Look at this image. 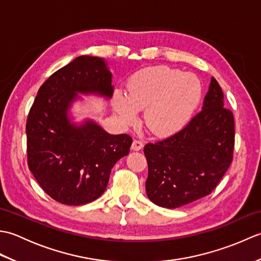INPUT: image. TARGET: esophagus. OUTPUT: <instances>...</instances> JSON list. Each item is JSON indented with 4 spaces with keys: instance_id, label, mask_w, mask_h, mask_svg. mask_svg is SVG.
<instances>
[{
    "instance_id": "obj_1",
    "label": "esophagus",
    "mask_w": 261,
    "mask_h": 261,
    "mask_svg": "<svg viewBox=\"0 0 261 261\" xmlns=\"http://www.w3.org/2000/svg\"><path fill=\"white\" fill-rule=\"evenodd\" d=\"M142 147H143L142 141H140V140H135L134 142H132V147H131V148H132V150L139 151V150H141Z\"/></svg>"
}]
</instances>
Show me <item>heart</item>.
<instances>
[{
	"label": "heart",
	"instance_id": "1",
	"mask_svg": "<svg viewBox=\"0 0 261 261\" xmlns=\"http://www.w3.org/2000/svg\"><path fill=\"white\" fill-rule=\"evenodd\" d=\"M201 83L191 73H182L167 66L138 71L127 84L126 95L116 91L114 110L125 123L137 119L145 109L147 126L157 135H171L190 120L199 103Z\"/></svg>",
	"mask_w": 261,
	"mask_h": 261
}]
</instances>
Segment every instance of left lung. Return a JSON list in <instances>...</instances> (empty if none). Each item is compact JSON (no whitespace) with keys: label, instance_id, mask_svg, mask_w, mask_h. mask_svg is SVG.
Wrapping results in <instances>:
<instances>
[{"label":"left lung","instance_id":"left-lung-1","mask_svg":"<svg viewBox=\"0 0 261 261\" xmlns=\"http://www.w3.org/2000/svg\"><path fill=\"white\" fill-rule=\"evenodd\" d=\"M234 120L222 88L211 79L202 111L173 136L143 148L146 192L158 206L177 208L208 195L233 158Z\"/></svg>","mask_w":261,"mask_h":261}]
</instances>
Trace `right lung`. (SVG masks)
Listing matches in <instances>:
<instances>
[{"instance_id": "right-lung-1", "label": "right lung", "mask_w": 261, "mask_h": 261, "mask_svg": "<svg viewBox=\"0 0 261 261\" xmlns=\"http://www.w3.org/2000/svg\"><path fill=\"white\" fill-rule=\"evenodd\" d=\"M103 58L80 56L39 88L27 120L28 166L55 201L83 205L107 190L111 169L130 151L132 138L110 135L91 119L73 122L70 108L83 95H113Z\"/></svg>"}]
</instances>
